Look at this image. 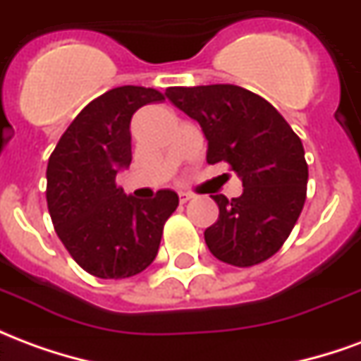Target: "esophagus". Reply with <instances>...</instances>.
<instances>
[{
    "instance_id": "esophagus-1",
    "label": "esophagus",
    "mask_w": 361,
    "mask_h": 361,
    "mask_svg": "<svg viewBox=\"0 0 361 361\" xmlns=\"http://www.w3.org/2000/svg\"><path fill=\"white\" fill-rule=\"evenodd\" d=\"M191 199H193L191 193H185V191H181L180 193V203H188V201H191Z\"/></svg>"
}]
</instances>
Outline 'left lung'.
Instances as JSON below:
<instances>
[{"mask_svg":"<svg viewBox=\"0 0 361 361\" xmlns=\"http://www.w3.org/2000/svg\"><path fill=\"white\" fill-rule=\"evenodd\" d=\"M166 96L203 127L207 162H226L242 178L240 197L212 195L219 220L204 230L211 253L234 267L272 257L305 203L310 173L302 139L272 104L235 85L170 87Z\"/></svg>","mask_w":361,"mask_h":361,"instance_id":"1","label":"left lung"}]
</instances>
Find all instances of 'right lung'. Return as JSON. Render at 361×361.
I'll use <instances>...</instances> for the list:
<instances>
[{"label":"right lung","instance_id":"add662e5","mask_svg":"<svg viewBox=\"0 0 361 361\" xmlns=\"http://www.w3.org/2000/svg\"><path fill=\"white\" fill-rule=\"evenodd\" d=\"M164 100L157 89L118 87L87 104L56 145L46 170L51 222L75 263L98 279H129L154 261L178 193L123 195L116 176L131 164V118Z\"/></svg>","mask_w":361,"mask_h":361}]
</instances>
